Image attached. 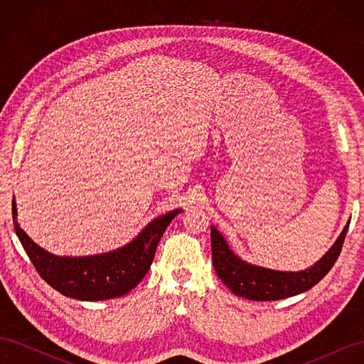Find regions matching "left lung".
I'll list each match as a JSON object with an SVG mask.
<instances>
[{
  "mask_svg": "<svg viewBox=\"0 0 364 364\" xmlns=\"http://www.w3.org/2000/svg\"><path fill=\"white\" fill-rule=\"evenodd\" d=\"M349 225L340 234L334 246L313 267L304 272H274L257 266H250L229 250L225 238L211 226V250L215 273L237 296L249 301H278L287 299L310 290L323 279L325 274L336 264Z\"/></svg>",
  "mask_w": 364,
  "mask_h": 364,
  "instance_id": "obj_1",
  "label": "left lung"
}]
</instances>
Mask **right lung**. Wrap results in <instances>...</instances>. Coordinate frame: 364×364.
Wrapping results in <instances>:
<instances>
[{
  "mask_svg": "<svg viewBox=\"0 0 364 364\" xmlns=\"http://www.w3.org/2000/svg\"><path fill=\"white\" fill-rule=\"evenodd\" d=\"M181 209L161 215L126 247L85 258H60L41 249L19 228L12 203L14 226L39 277L63 296L79 301H105L127 294L149 272L159 240Z\"/></svg>",
  "mask_w": 364,
  "mask_h": 364,
  "instance_id": "add662e5",
  "label": "right lung"
}]
</instances>
